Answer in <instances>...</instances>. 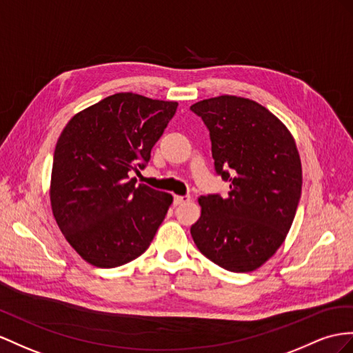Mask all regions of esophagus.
Returning a JSON list of instances; mask_svg holds the SVG:
<instances>
[{"label":"esophagus","instance_id":"1","mask_svg":"<svg viewBox=\"0 0 353 353\" xmlns=\"http://www.w3.org/2000/svg\"><path fill=\"white\" fill-rule=\"evenodd\" d=\"M191 200H192L191 195H174L173 204H174V205H180V204L188 203V201H191Z\"/></svg>","mask_w":353,"mask_h":353}]
</instances>
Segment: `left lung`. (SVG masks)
Returning a JSON list of instances; mask_svg holds the SVG:
<instances>
[{
  "instance_id": "1",
  "label": "left lung",
  "mask_w": 353,
  "mask_h": 353,
  "mask_svg": "<svg viewBox=\"0 0 353 353\" xmlns=\"http://www.w3.org/2000/svg\"><path fill=\"white\" fill-rule=\"evenodd\" d=\"M210 132L214 171L228 195L198 198L201 216L191 234L219 267L248 273L282 246L301 196L303 171L295 141L265 107L221 95L191 105Z\"/></svg>"
}]
</instances>
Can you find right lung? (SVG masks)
I'll return each instance as SVG.
<instances>
[{"instance_id":"1","label":"right lung","mask_w":353,"mask_h":353,"mask_svg":"<svg viewBox=\"0 0 353 353\" xmlns=\"http://www.w3.org/2000/svg\"><path fill=\"white\" fill-rule=\"evenodd\" d=\"M177 110L132 92L107 97L71 117L53 153L50 204L59 230L86 263L114 268L150 246L173 196L135 185Z\"/></svg>"}]
</instances>
